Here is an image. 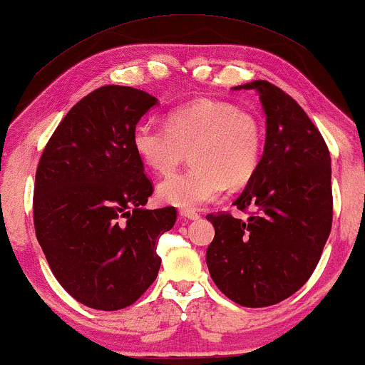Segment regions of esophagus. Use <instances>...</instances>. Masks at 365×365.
Returning a JSON list of instances; mask_svg holds the SVG:
<instances>
[{
	"mask_svg": "<svg viewBox=\"0 0 365 365\" xmlns=\"http://www.w3.org/2000/svg\"><path fill=\"white\" fill-rule=\"evenodd\" d=\"M179 216L181 217H184V220H189V221H196V220H200V215H197L196 211H192V210H179Z\"/></svg>",
	"mask_w": 365,
	"mask_h": 365,
	"instance_id": "34e87169",
	"label": "esophagus"
}]
</instances>
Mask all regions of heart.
Returning <instances> with one entry per match:
<instances>
[{
	"instance_id": "obj_1",
	"label": "heart",
	"mask_w": 365,
	"mask_h": 365,
	"mask_svg": "<svg viewBox=\"0 0 365 365\" xmlns=\"http://www.w3.org/2000/svg\"><path fill=\"white\" fill-rule=\"evenodd\" d=\"M264 132L257 115L231 102L201 98L173 108L165 127L140 122L132 148L150 171L168 176L191 154L192 165L159 184L160 201L194 210L215 201L226 186L240 187L257 173Z\"/></svg>"
}]
</instances>
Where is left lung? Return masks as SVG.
<instances>
[{"label":"left lung","instance_id":"8db88e82","mask_svg":"<svg viewBox=\"0 0 365 365\" xmlns=\"http://www.w3.org/2000/svg\"><path fill=\"white\" fill-rule=\"evenodd\" d=\"M257 90L267 113V140L255 176L233 205L248 220L207 215L215 238L206 263L216 287L238 305H275L314 273L332 228V169L324 137L304 108L267 80Z\"/></svg>","mask_w":365,"mask_h":365}]
</instances>
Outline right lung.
Listing matches in <instances>:
<instances>
[{
	"label": "right lung",
	"instance_id": "1",
	"mask_svg": "<svg viewBox=\"0 0 365 365\" xmlns=\"http://www.w3.org/2000/svg\"><path fill=\"white\" fill-rule=\"evenodd\" d=\"M158 103L148 92L106 85L75 103L36 168V240L61 287L96 310H120L158 277L159 236L176 207L145 210L154 187L132 148L137 122Z\"/></svg>",
	"mask_w": 365,
	"mask_h": 365
}]
</instances>
